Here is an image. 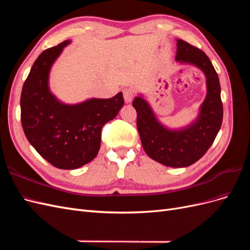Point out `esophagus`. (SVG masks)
<instances>
[{"instance_id":"esophagus-1","label":"esophagus","mask_w":250,"mask_h":250,"mask_svg":"<svg viewBox=\"0 0 250 250\" xmlns=\"http://www.w3.org/2000/svg\"><path fill=\"white\" fill-rule=\"evenodd\" d=\"M123 97L126 103H130L133 98V90L131 88H125L123 90Z\"/></svg>"}]
</instances>
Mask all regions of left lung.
I'll return each instance as SVG.
<instances>
[{
  "instance_id": "1",
  "label": "left lung",
  "mask_w": 250,
  "mask_h": 250,
  "mask_svg": "<svg viewBox=\"0 0 250 250\" xmlns=\"http://www.w3.org/2000/svg\"><path fill=\"white\" fill-rule=\"evenodd\" d=\"M176 60L198 66L207 77L208 94L199 117L180 130H169L156 120L147 101L134 98L137 126L144 150L152 160L173 168L191 166L206 154L220 130L223 119L220 82L206 53L188 42L177 40Z\"/></svg>"
}]
</instances>
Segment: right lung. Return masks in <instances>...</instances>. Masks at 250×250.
Wrapping results in <instances>:
<instances>
[{"instance_id":"right-lung-1","label":"right lung","mask_w":250,"mask_h":250,"mask_svg":"<svg viewBox=\"0 0 250 250\" xmlns=\"http://www.w3.org/2000/svg\"><path fill=\"white\" fill-rule=\"evenodd\" d=\"M69 43L64 41L37 57L21 95V121L27 140L47 162L65 170L94 160L100 149L102 127L124 104L122 93L75 105L57 101L49 89V72Z\"/></svg>"}]
</instances>
